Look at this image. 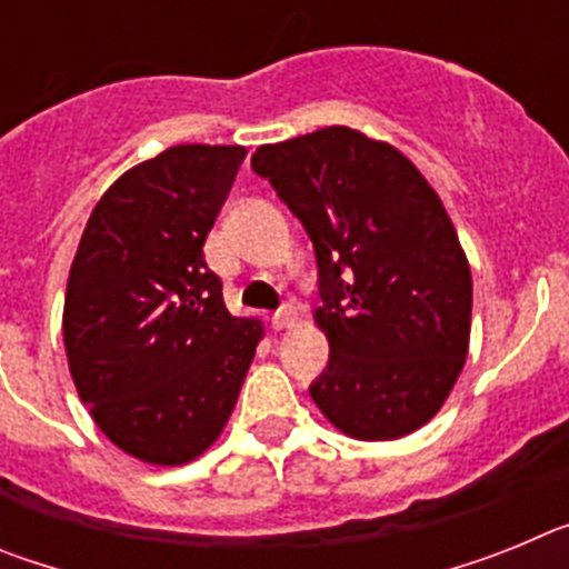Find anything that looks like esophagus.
Masks as SVG:
<instances>
[{
    "mask_svg": "<svg viewBox=\"0 0 569 569\" xmlns=\"http://www.w3.org/2000/svg\"><path fill=\"white\" fill-rule=\"evenodd\" d=\"M293 319H296V310L290 308V305H281V308L273 313V328L276 330L290 328V325H293Z\"/></svg>",
    "mask_w": 569,
    "mask_h": 569,
    "instance_id": "1",
    "label": "esophagus"
}]
</instances>
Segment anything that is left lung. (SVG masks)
I'll return each mask as SVG.
<instances>
[{
	"label": "left lung",
	"instance_id": "1",
	"mask_svg": "<svg viewBox=\"0 0 569 569\" xmlns=\"http://www.w3.org/2000/svg\"><path fill=\"white\" fill-rule=\"evenodd\" d=\"M250 168L313 241L330 359L310 396L361 441L413 433L467 359L472 279L459 236L416 164L350 128L261 144Z\"/></svg>",
	"mask_w": 569,
	"mask_h": 569
}]
</instances>
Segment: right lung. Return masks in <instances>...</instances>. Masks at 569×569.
I'll return each instance as SVG.
<instances>
[{
  "label": "right lung",
  "instance_id": "1",
  "mask_svg": "<svg viewBox=\"0 0 569 569\" xmlns=\"http://www.w3.org/2000/svg\"><path fill=\"white\" fill-rule=\"evenodd\" d=\"M244 156L176 144L136 164L99 199L70 268L62 330L79 399L150 465L213 445L261 339L228 313L202 250Z\"/></svg>",
  "mask_w": 569,
  "mask_h": 569
}]
</instances>
